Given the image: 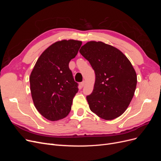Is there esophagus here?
<instances>
[{"instance_id": "1", "label": "esophagus", "mask_w": 161, "mask_h": 161, "mask_svg": "<svg viewBox=\"0 0 161 161\" xmlns=\"http://www.w3.org/2000/svg\"><path fill=\"white\" fill-rule=\"evenodd\" d=\"M85 83H86V82H85V80H83V81H82V82H80V86H82V87H83L85 85Z\"/></svg>"}]
</instances>
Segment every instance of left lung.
Returning a JSON list of instances; mask_svg holds the SVG:
<instances>
[{
  "label": "left lung",
  "mask_w": 161,
  "mask_h": 161,
  "mask_svg": "<svg viewBox=\"0 0 161 161\" xmlns=\"http://www.w3.org/2000/svg\"><path fill=\"white\" fill-rule=\"evenodd\" d=\"M95 73L92 93L86 97L89 108L99 118L111 120L127 109L137 84L133 66L118 48L91 41L79 50Z\"/></svg>",
  "instance_id": "obj_1"
}]
</instances>
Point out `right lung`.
Returning <instances> with one entry per match:
<instances>
[{
    "label": "right lung",
    "mask_w": 161,
    "mask_h": 161,
    "mask_svg": "<svg viewBox=\"0 0 161 161\" xmlns=\"http://www.w3.org/2000/svg\"><path fill=\"white\" fill-rule=\"evenodd\" d=\"M81 45V41L74 40L53 43L43 52L31 71L30 82L34 105L48 120L64 118L71 110L79 89L69 64Z\"/></svg>",
    "instance_id": "add662e5"
}]
</instances>
